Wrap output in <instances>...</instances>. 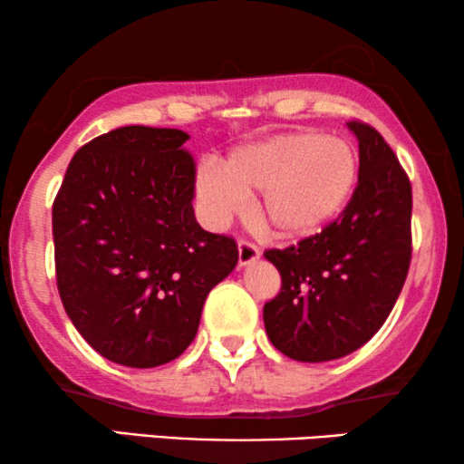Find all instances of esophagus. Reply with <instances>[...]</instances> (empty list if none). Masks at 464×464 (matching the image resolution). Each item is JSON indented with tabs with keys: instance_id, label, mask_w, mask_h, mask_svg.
I'll list each match as a JSON object with an SVG mask.
<instances>
[{
	"instance_id": "1",
	"label": "esophagus",
	"mask_w": 464,
	"mask_h": 464,
	"mask_svg": "<svg viewBox=\"0 0 464 464\" xmlns=\"http://www.w3.org/2000/svg\"><path fill=\"white\" fill-rule=\"evenodd\" d=\"M257 257H259V246L256 243H251V240L240 238L238 240V264L246 266V264L256 262Z\"/></svg>"
}]
</instances>
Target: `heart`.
I'll use <instances>...</instances> for the list:
<instances>
[{
    "mask_svg": "<svg viewBox=\"0 0 464 464\" xmlns=\"http://www.w3.org/2000/svg\"><path fill=\"white\" fill-rule=\"evenodd\" d=\"M357 154L346 141L287 132L232 150L221 170L205 167L196 189L213 221H226L259 194V215L278 237L300 238L332 224L357 183Z\"/></svg>",
    "mask_w": 464,
    "mask_h": 464,
    "instance_id": "b5f03b06",
    "label": "heart"
}]
</instances>
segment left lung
<instances>
[{"instance_id":"8db88e82","label":"left lung","mask_w":464,"mask_h":464,"mask_svg":"<svg viewBox=\"0 0 464 464\" xmlns=\"http://www.w3.org/2000/svg\"><path fill=\"white\" fill-rule=\"evenodd\" d=\"M359 179L332 224L264 257L281 272V291L264 306L272 344L306 363L363 346L391 314L411 259V183L384 137L361 120Z\"/></svg>"}]
</instances>
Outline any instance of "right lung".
I'll return each instance as SVG.
<instances>
[{
    "label": "right lung",
    "instance_id": "1",
    "mask_svg": "<svg viewBox=\"0 0 464 464\" xmlns=\"http://www.w3.org/2000/svg\"><path fill=\"white\" fill-rule=\"evenodd\" d=\"M188 132L122 126L82 145L53 205L63 306L99 354L129 367L179 357L237 240L194 218Z\"/></svg>",
    "mask_w": 464,
    "mask_h": 464
}]
</instances>
